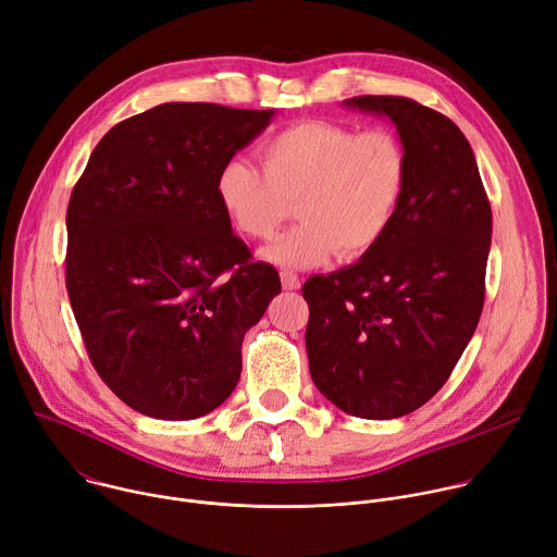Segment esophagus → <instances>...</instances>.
Listing matches in <instances>:
<instances>
[{
	"label": "esophagus",
	"mask_w": 557,
	"mask_h": 557,
	"mask_svg": "<svg viewBox=\"0 0 557 557\" xmlns=\"http://www.w3.org/2000/svg\"><path fill=\"white\" fill-rule=\"evenodd\" d=\"M280 280H282L284 290H297V288L301 286L299 275H297V273H293V271H282V273H280Z\"/></svg>",
	"instance_id": "1"
}]
</instances>
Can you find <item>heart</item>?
<instances>
[{
	"instance_id": "b5f03b06",
	"label": "heart",
	"mask_w": 557,
	"mask_h": 557,
	"mask_svg": "<svg viewBox=\"0 0 557 557\" xmlns=\"http://www.w3.org/2000/svg\"><path fill=\"white\" fill-rule=\"evenodd\" d=\"M262 170L233 158L218 174V200L251 240H271L297 202V224L262 258L277 267L306 269L333 253L355 260L389 231L406 187V153L394 134H357L331 121H301L267 138Z\"/></svg>"
}]
</instances>
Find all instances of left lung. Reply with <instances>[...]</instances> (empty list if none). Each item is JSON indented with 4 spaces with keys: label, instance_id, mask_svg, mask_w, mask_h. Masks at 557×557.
<instances>
[{
    "label": "left lung",
    "instance_id": "8db88e82",
    "mask_svg": "<svg viewBox=\"0 0 557 557\" xmlns=\"http://www.w3.org/2000/svg\"><path fill=\"white\" fill-rule=\"evenodd\" d=\"M344 106L394 123L408 172L383 240L355 264L304 284L308 368L346 414L399 419L443 387L479 326L492 207L454 121L404 97Z\"/></svg>",
    "mask_w": 557,
    "mask_h": 557
}]
</instances>
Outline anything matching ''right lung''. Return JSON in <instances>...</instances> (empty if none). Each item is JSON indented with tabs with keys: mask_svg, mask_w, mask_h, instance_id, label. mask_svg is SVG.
Listing matches in <instances>:
<instances>
[{
	"mask_svg": "<svg viewBox=\"0 0 557 557\" xmlns=\"http://www.w3.org/2000/svg\"><path fill=\"white\" fill-rule=\"evenodd\" d=\"M275 110L163 103L114 125L72 189L65 286L90 361L132 410L222 406L243 339L282 290L231 228L215 181Z\"/></svg>",
	"mask_w": 557,
	"mask_h": 557,
	"instance_id": "1",
	"label": "right lung"
}]
</instances>
